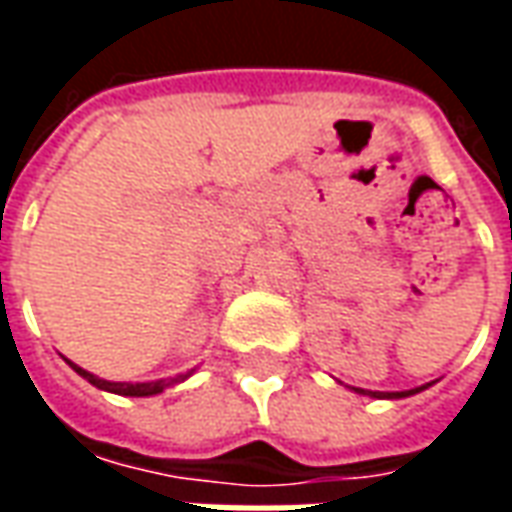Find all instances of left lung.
I'll use <instances>...</instances> for the list:
<instances>
[{"instance_id":"obj_1","label":"left lung","mask_w":512,"mask_h":512,"mask_svg":"<svg viewBox=\"0 0 512 512\" xmlns=\"http://www.w3.org/2000/svg\"><path fill=\"white\" fill-rule=\"evenodd\" d=\"M433 384V381H430ZM430 384H422V386H414V389H403V392H373V389H359V386H351L356 395H365V397H378V400H400V397H411L422 392V389H428Z\"/></svg>"}]
</instances>
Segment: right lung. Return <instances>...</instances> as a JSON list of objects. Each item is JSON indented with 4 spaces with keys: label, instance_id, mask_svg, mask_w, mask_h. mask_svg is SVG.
Listing matches in <instances>:
<instances>
[{
    "label": "right lung",
    "instance_id": "obj_1",
    "mask_svg": "<svg viewBox=\"0 0 512 512\" xmlns=\"http://www.w3.org/2000/svg\"><path fill=\"white\" fill-rule=\"evenodd\" d=\"M65 359V356H62ZM68 365L79 373V376L84 378V381H90L93 386H98V389H104V392H112V395H123V397H153V395H161L164 389H172V386L183 384L186 378L194 376V370H189V373H180V376L175 378H158V381H106V378H98L95 373H90V370H84V367H79L76 362H71V359H65Z\"/></svg>",
    "mask_w": 512,
    "mask_h": 512
}]
</instances>
